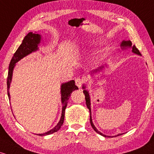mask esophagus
I'll return each instance as SVG.
<instances>
[{
  "label": "esophagus",
  "mask_w": 154,
  "mask_h": 154,
  "mask_svg": "<svg viewBox=\"0 0 154 154\" xmlns=\"http://www.w3.org/2000/svg\"><path fill=\"white\" fill-rule=\"evenodd\" d=\"M83 82H84V80H83V79L80 78V77H77V78L75 79V84L78 88L82 87Z\"/></svg>",
  "instance_id": "obj_1"
}]
</instances>
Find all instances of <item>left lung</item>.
Returning <instances> with one entry per match:
<instances>
[{"label":"left lung","mask_w":154,"mask_h":154,"mask_svg":"<svg viewBox=\"0 0 154 154\" xmlns=\"http://www.w3.org/2000/svg\"><path fill=\"white\" fill-rule=\"evenodd\" d=\"M122 48V49H126V48H132V51L134 53V54H136L137 55H140V56H141L140 53V51L137 48L135 47V45H132V42L130 41V40H123L122 42L121 43V45H120ZM102 68H103V66H101V67H99V69H95L94 72H97V71H100V70L102 69ZM83 89H85V85H83L82 87ZM83 93H84L85 94V100H86V105H87L88 106V109H89L90 111V114H91V116H90V122H91V125L92 126V128H93V130H95V132H97V133L100 134V135L103 136V137H111V136H107V135H103L102 132H100V131H98V130H97L96 128L95 127V125H93V121H92V117H91V98H90V95H89V93H88V91H86V90H84L83 91ZM122 135V134H119V135H115V136H119V135ZM111 137H113V136Z\"/></svg>","instance_id":"left-lung-1"}]
</instances>
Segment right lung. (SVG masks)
Returning <instances> with one entry per match:
<instances>
[{
    "label": "right lung",
    "mask_w": 154,
    "mask_h": 154,
    "mask_svg": "<svg viewBox=\"0 0 154 154\" xmlns=\"http://www.w3.org/2000/svg\"><path fill=\"white\" fill-rule=\"evenodd\" d=\"M41 40V35L39 34H35L33 32H29L24 37V40H22V43L19 45L15 54H14L8 67V77H7V92H8V96L10 99V93H9V88L10 84L11 82L12 75H13V70L15 66V63L20 61L21 59L25 57L26 56L29 55L31 53L35 52L38 50V45L40 43ZM78 88L75 85V82L74 80H71L68 82H65L61 84V103H62V112H61V116L60 119L59 123L56 126H55L52 130L50 131L43 134H38V135L44 136L51 135L54 132H57L58 130L61 128L63 123L64 120V113L65 109H66L67 103H68V100L69 98L71 93L75 90H77Z\"/></svg>",
    "instance_id": "obj_1"
}]
</instances>
